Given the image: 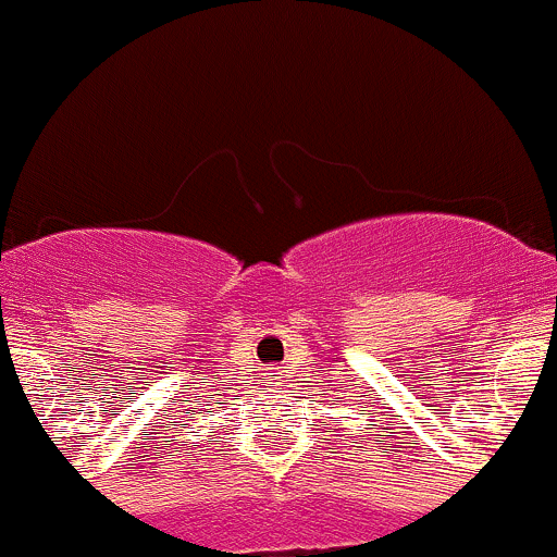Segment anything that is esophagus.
Instances as JSON below:
<instances>
[{"label": "esophagus", "mask_w": 557, "mask_h": 557, "mask_svg": "<svg viewBox=\"0 0 557 557\" xmlns=\"http://www.w3.org/2000/svg\"><path fill=\"white\" fill-rule=\"evenodd\" d=\"M271 384H281V376H276V373H273V382Z\"/></svg>", "instance_id": "1"}]
</instances>
